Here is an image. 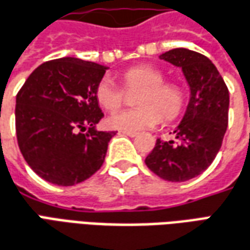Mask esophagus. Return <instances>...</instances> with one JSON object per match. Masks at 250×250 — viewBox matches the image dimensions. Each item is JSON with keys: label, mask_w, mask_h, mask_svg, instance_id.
Wrapping results in <instances>:
<instances>
[{"label": "esophagus", "mask_w": 250, "mask_h": 250, "mask_svg": "<svg viewBox=\"0 0 250 250\" xmlns=\"http://www.w3.org/2000/svg\"><path fill=\"white\" fill-rule=\"evenodd\" d=\"M122 132H123V134H125V135H128V137H131V138L137 137L138 135L137 132H131V131H122Z\"/></svg>", "instance_id": "obj_1"}]
</instances>
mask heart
<instances>
[{
  "label": "heart",
  "mask_w": 250,
  "mask_h": 250,
  "mask_svg": "<svg viewBox=\"0 0 250 250\" xmlns=\"http://www.w3.org/2000/svg\"><path fill=\"white\" fill-rule=\"evenodd\" d=\"M120 83L127 90L139 89L135 104L138 108L113 113L107 120L111 128L137 131L153 128L162 120H172L183 111L186 95L179 83H165L164 74L150 64H138L120 74ZM96 97L101 107L109 112L119 109L123 103V90L109 78H103Z\"/></svg>",
  "instance_id": "heart-1"
}]
</instances>
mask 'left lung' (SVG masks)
I'll return each instance as SVG.
<instances>
[{
  "label": "left lung",
  "instance_id": "1",
  "mask_svg": "<svg viewBox=\"0 0 250 250\" xmlns=\"http://www.w3.org/2000/svg\"><path fill=\"white\" fill-rule=\"evenodd\" d=\"M160 59L181 69L189 101L173 139H157L145 164L158 177L181 183L203 173L221 149L228 128L229 90L215 64L199 52L173 48Z\"/></svg>",
  "mask_w": 250,
  "mask_h": 250
}]
</instances>
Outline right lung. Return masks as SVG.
<instances>
[{
    "mask_svg": "<svg viewBox=\"0 0 250 250\" xmlns=\"http://www.w3.org/2000/svg\"><path fill=\"white\" fill-rule=\"evenodd\" d=\"M107 66L78 58L36 67L16 96V134L24 160L51 184L69 187L95 174L115 131H99L104 116L96 88Z\"/></svg>",
    "mask_w": 250,
    "mask_h": 250,
    "instance_id": "right-lung-1",
    "label": "right lung"
}]
</instances>
